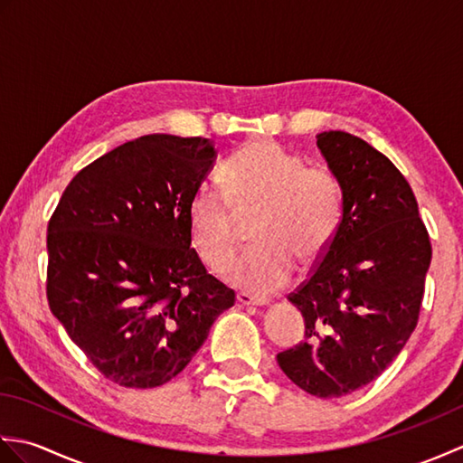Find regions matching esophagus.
Wrapping results in <instances>:
<instances>
[{"mask_svg": "<svg viewBox=\"0 0 463 463\" xmlns=\"http://www.w3.org/2000/svg\"><path fill=\"white\" fill-rule=\"evenodd\" d=\"M237 300L242 304V307H267V304H269L267 298H257V297H252V294H247V292H239Z\"/></svg>", "mask_w": 463, "mask_h": 463, "instance_id": "esophagus-1", "label": "esophagus"}]
</instances>
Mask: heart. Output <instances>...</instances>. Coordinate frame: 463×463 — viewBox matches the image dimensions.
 Segmentation results:
<instances>
[{
	"label": "heart",
	"mask_w": 463,
	"mask_h": 463,
	"mask_svg": "<svg viewBox=\"0 0 463 463\" xmlns=\"http://www.w3.org/2000/svg\"><path fill=\"white\" fill-rule=\"evenodd\" d=\"M222 179L239 209H260L254 224L259 247L226 272L234 287L267 297L288 284L297 262L314 267L324 259L342 219V189L330 169L307 166L298 153L272 139H254L231 156ZM231 199L201 184L189 203L193 244L213 270H222L237 250Z\"/></svg>",
	"instance_id": "obj_1"
}]
</instances>
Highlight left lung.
<instances>
[{
    "label": "left lung",
    "instance_id": "8db88e82",
    "mask_svg": "<svg viewBox=\"0 0 463 463\" xmlns=\"http://www.w3.org/2000/svg\"><path fill=\"white\" fill-rule=\"evenodd\" d=\"M342 189V219L317 270L288 300L304 342L280 352L282 372L318 398L376 380L414 332L431 244L416 196L394 163L344 131L317 135Z\"/></svg>",
    "mask_w": 463,
    "mask_h": 463
}]
</instances>
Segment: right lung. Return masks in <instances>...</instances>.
I'll return each instance as SVG.
<instances>
[{
    "instance_id": "obj_1",
    "label": "right lung",
    "mask_w": 463,
    "mask_h": 463,
    "mask_svg": "<svg viewBox=\"0 0 463 463\" xmlns=\"http://www.w3.org/2000/svg\"><path fill=\"white\" fill-rule=\"evenodd\" d=\"M214 156L203 137H139L77 173L49 219V308L119 386L173 380L234 304L191 249L189 203Z\"/></svg>"
}]
</instances>
